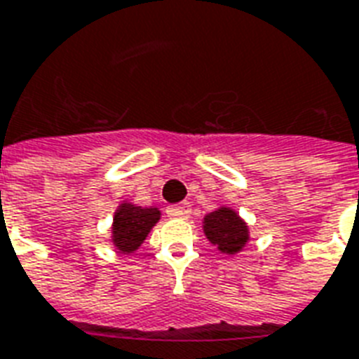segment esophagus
I'll return each instance as SVG.
<instances>
[{"instance_id": "esophagus-1", "label": "esophagus", "mask_w": 359, "mask_h": 359, "mask_svg": "<svg viewBox=\"0 0 359 359\" xmlns=\"http://www.w3.org/2000/svg\"><path fill=\"white\" fill-rule=\"evenodd\" d=\"M191 212L190 205L188 203H180V205H171V207H168V216H171V218H188Z\"/></svg>"}]
</instances>
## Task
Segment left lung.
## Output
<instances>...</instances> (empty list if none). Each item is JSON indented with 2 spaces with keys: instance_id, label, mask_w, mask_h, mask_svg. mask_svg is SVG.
I'll return each mask as SVG.
<instances>
[{
  "instance_id": "1",
  "label": "left lung",
  "mask_w": 359,
  "mask_h": 359,
  "mask_svg": "<svg viewBox=\"0 0 359 359\" xmlns=\"http://www.w3.org/2000/svg\"><path fill=\"white\" fill-rule=\"evenodd\" d=\"M203 231L220 252L237 254L248 241V226L233 209L220 207L203 218Z\"/></svg>"
}]
</instances>
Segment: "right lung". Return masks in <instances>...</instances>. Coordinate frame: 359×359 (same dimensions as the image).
Here are the masks:
<instances>
[{
    "mask_svg": "<svg viewBox=\"0 0 359 359\" xmlns=\"http://www.w3.org/2000/svg\"><path fill=\"white\" fill-rule=\"evenodd\" d=\"M113 243L122 254L135 252L147 235L160 220V210L154 207H135L122 203L113 218Z\"/></svg>",
    "mask_w": 359,
    "mask_h": 359,
    "instance_id": "right-lung-1",
    "label": "right lung"
}]
</instances>
